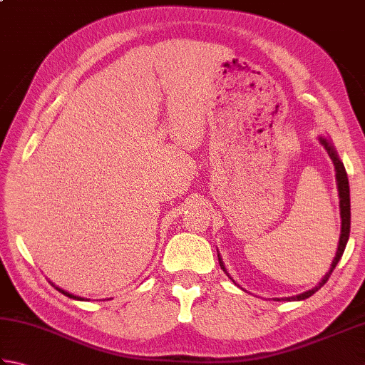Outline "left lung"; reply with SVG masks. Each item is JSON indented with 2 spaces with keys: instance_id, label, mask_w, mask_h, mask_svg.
Returning a JSON list of instances; mask_svg holds the SVG:
<instances>
[{
  "instance_id": "left-lung-1",
  "label": "left lung",
  "mask_w": 365,
  "mask_h": 365,
  "mask_svg": "<svg viewBox=\"0 0 365 365\" xmlns=\"http://www.w3.org/2000/svg\"><path fill=\"white\" fill-rule=\"evenodd\" d=\"M319 141L322 143V145L324 147V149H327V152H328V155H329V158L332 160V163H334V169H336V182H337L339 199H340V202H339V207H340V220H342V226H340V238H339L336 257H334V260H332L331 268H329L328 273L323 276L322 281H320L319 284H317V285L314 287V289L307 290V292H304V293H299V294H297V297L274 298L276 301H281V299H282V301H302V299H306V298H309V297H312V294H314L315 292H319V290L322 289V287H323L324 284H327V281L329 279L332 271H334V268H336V265L339 263V260L342 259V254H344L345 246H346V243H348V237H350V226H351V208H350V207H351V205H350V185H348L346 170H345V166H344L342 160L339 158V155H337V152H336V149H334V145H332V143L329 141V139L324 138V136H319ZM218 262H220L221 269L230 277V274L227 273L226 267H224V262H222V259H221L220 252H218ZM230 279H232V277H230ZM232 281H234V279H232ZM234 282H235V281H234Z\"/></svg>"
}]
</instances>
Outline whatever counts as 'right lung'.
Masks as SVG:
<instances>
[{
	"label": "right lung",
	"mask_w": 365,
	"mask_h": 365,
	"mask_svg": "<svg viewBox=\"0 0 365 365\" xmlns=\"http://www.w3.org/2000/svg\"><path fill=\"white\" fill-rule=\"evenodd\" d=\"M50 282H51V281H50ZM51 285L54 287V289H56V290H59L61 293H63V294H66V297H68V298L76 299V301H86V299L81 298V297H76V294H72V293H68V292H66V290H63V289H59V287H58V285H54L53 282H51Z\"/></svg>",
	"instance_id": "1"
}]
</instances>
